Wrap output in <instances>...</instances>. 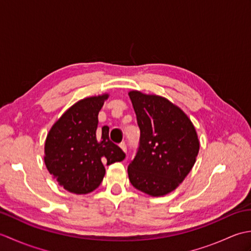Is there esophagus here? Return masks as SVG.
Here are the masks:
<instances>
[{
	"label": "esophagus",
	"instance_id": "obj_1",
	"mask_svg": "<svg viewBox=\"0 0 251 251\" xmlns=\"http://www.w3.org/2000/svg\"><path fill=\"white\" fill-rule=\"evenodd\" d=\"M120 148L122 149V151L124 152V153H126V152H127V148H126V145H125V143H121V145H120Z\"/></svg>",
	"mask_w": 251,
	"mask_h": 251
}]
</instances>
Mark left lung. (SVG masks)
I'll return each instance as SVG.
<instances>
[{
  "instance_id": "left-lung-1",
  "label": "left lung",
  "mask_w": 251,
  "mask_h": 251,
  "mask_svg": "<svg viewBox=\"0 0 251 251\" xmlns=\"http://www.w3.org/2000/svg\"><path fill=\"white\" fill-rule=\"evenodd\" d=\"M140 128V145L127 172L130 183L153 197L175 191L196 162L200 140L193 123L165 97L128 93Z\"/></svg>"
}]
</instances>
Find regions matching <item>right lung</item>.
I'll use <instances>...</instances> for the list:
<instances>
[{
    "label": "right lung",
    "instance_id": "1",
    "mask_svg": "<svg viewBox=\"0 0 251 251\" xmlns=\"http://www.w3.org/2000/svg\"><path fill=\"white\" fill-rule=\"evenodd\" d=\"M109 94L77 101L47 134L44 162L58 184L74 194H87L102 181L104 165L122 162L125 153L109 139V127L97 134L98 113Z\"/></svg>",
    "mask_w": 251,
    "mask_h": 251
}]
</instances>
